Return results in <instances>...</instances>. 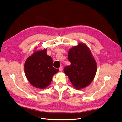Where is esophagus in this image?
Segmentation results:
<instances>
[{
	"instance_id": "1",
	"label": "esophagus",
	"mask_w": 122,
	"mask_h": 122,
	"mask_svg": "<svg viewBox=\"0 0 122 122\" xmlns=\"http://www.w3.org/2000/svg\"><path fill=\"white\" fill-rule=\"evenodd\" d=\"M63 66H61L60 67H59V71H63Z\"/></svg>"
}]
</instances>
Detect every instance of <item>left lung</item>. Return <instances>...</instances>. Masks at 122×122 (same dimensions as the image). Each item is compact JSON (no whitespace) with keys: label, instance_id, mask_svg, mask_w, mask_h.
I'll use <instances>...</instances> for the list:
<instances>
[{"label":"left lung","instance_id":"left-lung-1","mask_svg":"<svg viewBox=\"0 0 122 122\" xmlns=\"http://www.w3.org/2000/svg\"><path fill=\"white\" fill-rule=\"evenodd\" d=\"M68 58L71 65L65 67L64 73L76 89L86 87L93 81L97 71L95 60L88 47L79 44L69 49Z\"/></svg>","mask_w":122,"mask_h":122}]
</instances>
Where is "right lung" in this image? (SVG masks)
Returning a JSON list of instances; mask_svg holds the SVG:
<instances>
[{
  "instance_id": "add662e5",
  "label": "right lung",
  "mask_w": 122,
  "mask_h": 122,
  "mask_svg": "<svg viewBox=\"0 0 122 122\" xmlns=\"http://www.w3.org/2000/svg\"><path fill=\"white\" fill-rule=\"evenodd\" d=\"M53 59L47 55V49L34 53L24 65L27 78L32 85L43 89L51 84L53 76L59 71L53 67Z\"/></svg>"
}]
</instances>
